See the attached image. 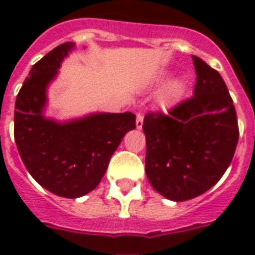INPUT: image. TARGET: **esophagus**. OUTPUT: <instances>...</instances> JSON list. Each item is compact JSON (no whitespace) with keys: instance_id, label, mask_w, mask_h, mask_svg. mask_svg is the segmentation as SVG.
<instances>
[{"instance_id":"34e87169","label":"esophagus","mask_w":255,"mask_h":255,"mask_svg":"<svg viewBox=\"0 0 255 255\" xmlns=\"http://www.w3.org/2000/svg\"><path fill=\"white\" fill-rule=\"evenodd\" d=\"M143 120H144V116L141 114H137L136 115V128L137 129H141L143 128Z\"/></svg>"}]
</instances>
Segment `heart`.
<instances>
[{
  "mask_svg": "<svg viewBox=\"0 0 255 255\" xmlns=\"http://www.w3.org/2000/svg\"><path fill=\"white\" fill-rule=\"evenodd\" d=\"M167 78V75H161V78L159 79V82L164 81ZM185 91V83L182 79L177 78V79H173L170 81L165 87L161 90L159 95V104L163 108H168L170 106H173L174 103H177L178 99L181 98L182 94Z\"/></svg>",
  "mask_w": 255,
  "mask_h": 255,
  "instance_id": "b5f03b06",
  "label": "heart"
}]
</instances>
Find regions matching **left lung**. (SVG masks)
<instances>
[{"instance_id":"8db88e82","label":"left lung","mask_w":255,"mask_h":255,"mask_svg":"<svg viewBox=\"0 0 255 255\" xmlns=\"http://www.w3.org/2000/svg\"><path fill=\"white\" fill-rule=\"evenodd\" d=\"M193 58V96L169 115L148 114L145 173L156 192L172 201L205 193L224 176L238 143L233 100L218 71Z\"/></svg>"}]
</instances>
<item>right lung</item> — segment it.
Here are the masks:
<instances>
[{
	"instance_id": "obj_1",
	"label": "right lung",
	"mask_w": 255,
	"mask_h": 255,
	"mask_svg": "<svg viewBox=\"0 0 255 255\" xmlns=\"http://www.w3.org/2000/svg\"><path fill=\"white\" fill-rule=\"evenodd\" d=\"M74 49V42L62 43L31 67L14 111V139L26 169L45 189L66 198L95 189L124 135L136 128L132 112H95L67 122L46 118L47 87Z\"/></svg>"
}]
</instances>
